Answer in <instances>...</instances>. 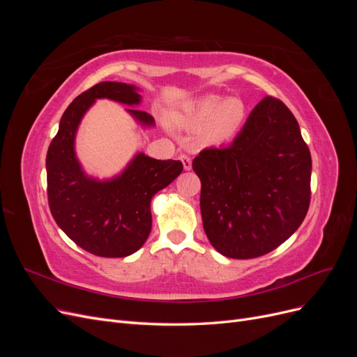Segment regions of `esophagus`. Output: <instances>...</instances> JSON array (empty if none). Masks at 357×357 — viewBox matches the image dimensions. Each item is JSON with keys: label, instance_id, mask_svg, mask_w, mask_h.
Here are the masks:
<instances>
[{"label": "esophagus", "instance_id": "obj_1", "mask_svg": "<svg viewBox=\"0 0 357 357\" xmlns=\"http://www.w3.org/2000/svg\"><path fill=\"white\" fill-rule=\"evenodd\" d=\"M180 160L183 162V168L189 171L192 168V159L188 155H180Z\"/></svg>", "mask_w": 357, "mask_h": 357}]
</instances>
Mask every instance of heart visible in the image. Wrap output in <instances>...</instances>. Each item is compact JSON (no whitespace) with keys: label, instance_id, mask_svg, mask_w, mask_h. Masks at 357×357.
<instances>
[{"label":"heart","instance_id":"obj_1","mask_svg":"<svg viewBox=\"0 0 357 357\" xmlns=\"http://www.w3.org/2000/svg\"><path fill=\"white\" fill-rule=\"evenodd\" d=\"M245 107L238 98L207 95L190 104L181 114V122L192 128H204L207 143H222L235 134L243 123Z\"/></svg>","mask_w":357,"mask_h":357}]
</instances>
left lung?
I'll return each mask as SVG.
<instances>
[{"instance_id":"8db88e82","label":"left lung","mask_w":357,"mask_h":357,"mask_svg":"<svg viewBox=\"0 0 357 357\" xmlns=\"http://www.w3.org/2000/svg\"><path fill=\"white\" fill-rule=\"evenodd\" d=\"M192 168L201 180V214L211 245L226 257L273 252L304 222L311 155L295 116L265 96L228 147L204 149Z\"/></svg>"}]
</instances>
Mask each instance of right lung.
Here are the masks:
<instances>
[{"label":"right lung","mask_w":357,"mask_h":357,"mask_svg":"<svg viewBox=\"0 0 357 357\" xmlns=\"http://www.w3.org/2000/svg\"><path fill=\"white\" fill-rule=\"evenodd\" d=\"M98 98L137 105L142 95L132 84L101 82L68 105L46 156L49 207L59 228L83 250L101 257H125L146 243L152 231L150 201L180 174L183 164L137 153L117 177L100 181L86 176L74 152V139L82 117ZM128 112L144 126L155 125L146 112Z\"/></svg>","instance_id":"1"}]
</instances>
